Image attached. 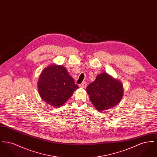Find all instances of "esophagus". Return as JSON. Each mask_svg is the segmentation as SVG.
<instances>
[{
	"instance_id": "1",
	"label": "esophagus",
	"mask_w": 157,
	"mask_h": 157,
	"mask_svg": "<svg viewBox=\"0 0 157 157\" xmlns=\"http://www.w3.org/2000/svg\"><path fill=\"white\" fill-rule=\"evenodd\" d=\"M86 85H87L86 82H82L81 84H80V85H79V86H80V87H81V88H85V87L86 86Z\"/></svg>"
}]
</instances>
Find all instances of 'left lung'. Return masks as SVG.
Segmentation results:
<instances>
[{
	"label": "left lung",
	"mask_w": 157,
	"mask_h": 157,
	"mask_svg": "<svg viewBox=\"0 0 157 157\" xmlns=\"http://www.w3.org/2000/svg\"><path fill=\"white\" fill-rule=\"evenodd\" d=\"M86 91L91 102L99 112L114 107L124 95L122 83L105 72L98 75L95 81L87 86Z\"/></svg>",
	"instance_id": "1"
}]
</instances>
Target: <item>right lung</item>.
I'll list each match as a JSON object with an SVG mask.
<instances>
[{"label":"right lung","mask_w":157,"mask_h":157,"mask_svg":"<svg viewBox=\"0 0 157 157\" xmlns=\"http://www.w3.org/2000/svg\"><path fill=\"white\" fill-rule=\"evenodd\" d=\"M78 88L67 69L55 64L45 67L37 82L40 97L53 107L61 106Z\"/></svg>","instance_id":"obj_1"}]
</instances>
